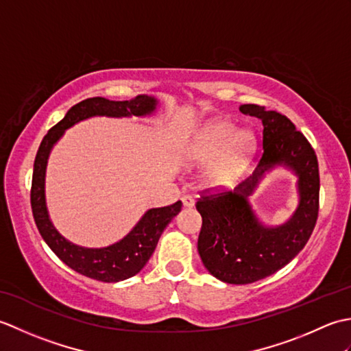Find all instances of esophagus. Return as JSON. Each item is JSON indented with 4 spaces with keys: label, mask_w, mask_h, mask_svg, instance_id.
I'll use <instances>...</instances> for the list:
<instances>
[{
    "label": "esophagus",
    "mask_w": 351,
    "mask_h": 351,
    "mask_svg": "<svg viewBox=\"0 0 351 351\" xmlns=\"http://www.w3.org/2000/svg\"><path fill=\"white\" fill-rule=\"evenodd\" d=\"M182 205L185 208H193L195 206V199H193L191 196H182Z\"/></svg>",
    "instance_id": "esophagus-1"
}]
</instances>
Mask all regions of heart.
<instances>
[{"instance_id":"b5f03b06","label":"heart","mask_w":351,"mask_h":351,"mask_svg":"<svg viewBox=\"0 0 351 351\" xmlns=\"http://www.w3.org/2000/svg\"><path fill=\"white\" fill-rule=\"evenodd\" d=\"M256 140L250 130H238L228 119L206 122L193 137L187 158L191 164H206L205 182L223 187L238 180L252 158Z\"/></svg>"}]
</instances>
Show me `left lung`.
Masks as SVG:
<instances>
[{
  "label": "left lung",
  "instance_id": "8db88e82",
  "mask_svg": "<svg viewBox=\"0 0 351 351\" xmlns=\"http://www.w3.org/2000/svg\"><path fill=\"white\" fill-rule=\"evenodd\" d=\"M243 114L263 121V158L253 175L234 191L202 195L197 250L205 268L221 282L244 285L267 278L293 261L308 243L318 217L319 173L314 147L287 116L256 104H244ZM285 165L300 178V206L280 227L268 228L248 204L265 171Z\"/></svg>",
  "mask_w": 351,
  "mask_h": 351
}]
</instances>
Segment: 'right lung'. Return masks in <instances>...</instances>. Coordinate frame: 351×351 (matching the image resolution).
Here are the masks:
<instances>
[{"label":"right lung","mask_w":351,"mask_h":351,"mask_svg":"<svg viewBox=\"0 0 351 351\" xmlns=\"http://www.w3.org/2000/svg\"><path fill=\"white\" fill-rule=\"evenodd\" d=\"M156 104H158L156 99L147 95H138L130 101H110L99 96L81 101L48 131L36 154L32 195H29L36 226L45 243L66 265L90 279L111 283L136 276L152 256L162 230L181 211L182 204L181 200H178L173 205L147 210L128 235L107 247H81L62 237L49 220L47 200H45V173H47L51 149L60 140L66 130L84 119L93 116H147L154 113Z\"/></svg>","instance_id":"1"}]
</instances>
